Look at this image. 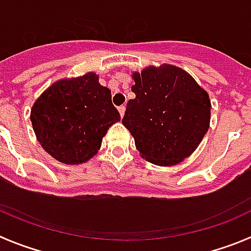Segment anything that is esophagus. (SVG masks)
I'll return each mask as SVG.
<instances>
[{
    "instance_id": "obj_1",
    "label": "esophagus",
    "mask_w": 251,
    "mask_h": 251,
    "mask_svg": "<svg viewBox=\"0 0 251 251\" xmlns=\"http://www.w3.org/2000/svg\"><path fill=\"white\" fill-rule=\"evenodd\" d=\"M118 110H119V113H121V117H123L124 111H126V106H124V105H122V106L118 107Z\"/></svg>"
}]
</instances>
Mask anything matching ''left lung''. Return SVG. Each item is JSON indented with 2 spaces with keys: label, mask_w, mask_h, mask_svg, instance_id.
Listing matches in <instances>:
<instances>
[{
  "label": "left lung",
  "mask_w": 251,
  "mask_h": 251,
  "mask_svg": "<svg viewBox=\"0 0 251 251\" xmlns=\"http://www.w3.org/2000/svg\"><path fill=\"white\" fill-rule=\"evenodd\" d=\"M123 126L142 158L175 165L195 151L208 132L210 100L190 74L173 65L150 66L133 74Z\"/></svg>",
  "instance_id": "obj_1"
}]
</instances>
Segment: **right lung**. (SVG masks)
<instances>
[{"mask_svg": "<svg viewBox=\"0 0 251 251\" xmlns=\"http://www.w3.org/2000/svg\"><path fill=\"white\" fill-rule=\"evenodd\" d=\"M37 140L56 160L80 164L100 149L109 127L121 121L109 88L88 73L53 83L30 111Z\"/></svg>", "mask_w": 251, "mask_h": 251, "instance_id": "add662e5", "label": "right lung"}]
</instances>
